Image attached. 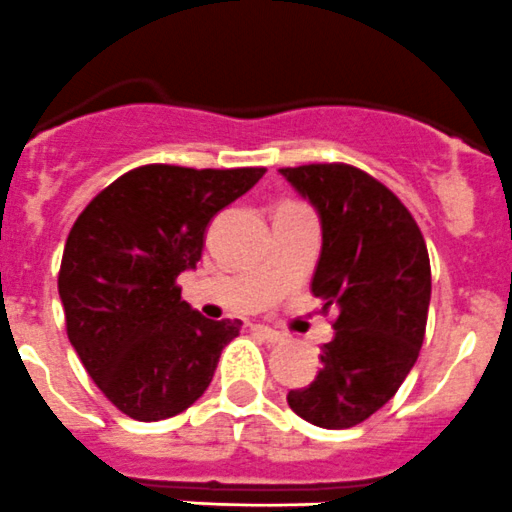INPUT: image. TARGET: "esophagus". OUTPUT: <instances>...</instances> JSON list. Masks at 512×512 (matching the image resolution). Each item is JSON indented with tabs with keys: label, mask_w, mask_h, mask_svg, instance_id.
I'll return each mask as SVG.
<instances>
[{
	"label": "esophagus",
	"mask_w": 512,
	"mask_h": 512,
	"mask_svg": "<svg viewBox=\"0 0 512 512\" xmlns=\"http://www.w3.org/2000/svg\"><path fill=\"white\" fill-rule=\"evenodd\" d=\"M251 329H253V332H256V334H259L261 339H266V342H269V344H279V342H284V334H279V332H276V329H271V326L253 324Z\"/></svg>",
	"instance_id": "obj_1"
}]
</instances>
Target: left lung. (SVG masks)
<instances>
[{"mask_svg": "<svg viewBox=\"0 0 512 512\" xmlns=\"http://www.w3.org/2000/svg\"><path fill=\"white\" fill-rule=\"evenodd\" d=\"M321 218L311 294L337 309L309 387L289 407L311 425L344 430L384 407L420 357L430 309V256L420 226L384 183L347 163L281 168Z\"/></svg>", "mask_w": 512, "mask_h": 512, "instance_id": "8db88e82", "label": "left lung"}]
</instances>
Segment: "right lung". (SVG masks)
Instances as JSON below:
<instances>
[{
	"mask_svg": "<svg viewBox=\"0 0 512 512\" xmlns=\"http://www.w3.org/2000/svg\"><path fill=\"white\" fill-rule=\"evenodd\" d=\"M264 173L140 165L77 216L57 276L67 337L123 415L168 420L211 384L241 321L193 311L180 299L178 276L201 261L211 218Z\"/></svg>",
	"mask_w": 512,
	"mask_h": 512,
	"instance_id": "1",
	"label": "right lung"
}]
</instances>
